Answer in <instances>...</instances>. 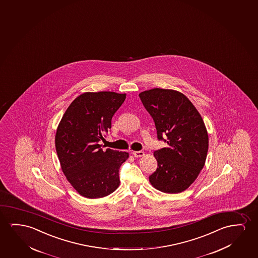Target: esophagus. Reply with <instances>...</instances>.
Returning <instances> with one entry per match:
<instances>
[{
    "instance_id": "1",
    "label": "esophagus",
    "mask_w": 258,
    "mask_h": 258,
    "mask_svg": "<svg viewBox=\"0 0 258 258\" xmlns=\"http://www.w3.org/2000/svg\"><path fill=\"white\" fill-rule=\"evenodd\" d=\"M133 155L135 157H141V156H144V152L143 151H134Z\"/></svg>"
}]
</instances>
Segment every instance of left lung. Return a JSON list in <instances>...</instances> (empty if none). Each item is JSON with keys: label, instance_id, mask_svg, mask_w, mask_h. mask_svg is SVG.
I'll list each match as a JSON object with an SVG mask.
<instances>
[{"label": "left lung", "instance_id": "1", "mask_svg": "<svg viewBox=\"0 0 258 258\" xmlns=\"http://www.w3.org/2000/svg\"><path fill=\"white\" fill-rule=\"evenodd\" d=\"M154 119L157 138L168 147L156 150L157 169L149 176L155 188L167 194L185 191L203 170L209 149L204 120L189 99L178 91L153 88L140 95Z\"/></svg>", "mask_w": 258, "mask_h": 258}]
</instances>
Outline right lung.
Here are the masks:
<instances>
[{"label":"right lung","instance_id":"add662e5","mask_svg":"<svg viewBox=\"0 0 258 258\" xmlns=\"http://www.w3.org/2000/svg\"><path fill=\"white\" fill-rule=\"evenodd\" d=\"M126 94L86 92L62 116L55 133V150L63 174L73 188L89 199L109 196L119 186V168L129 154L99 144Z\"/></svg>","mask_w":258,"mask_h":258}]
</instances>
